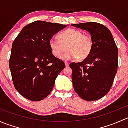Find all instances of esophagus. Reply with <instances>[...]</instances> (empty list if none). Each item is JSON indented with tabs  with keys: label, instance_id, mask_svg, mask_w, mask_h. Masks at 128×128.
Returning a JSON list of instances; mask_svg holds the SVG:
<instances>
[{
	"label": "esophagus",
	"instance_id": "esophagus-1",
	"mask_svg": "<svg viewBox=\"0 0 128 128\" xmlns=\"http://www.w3.org/2000/svg\"><path fill=\"white\" fill-rule=\"evenodd\" d=\"M64 63H65V65H66V67H68V66H69V62H67V61H65V62H64Z\"/></svg>",
	"mask_w": 128,
	"mask_h": 128
}]
</instances>
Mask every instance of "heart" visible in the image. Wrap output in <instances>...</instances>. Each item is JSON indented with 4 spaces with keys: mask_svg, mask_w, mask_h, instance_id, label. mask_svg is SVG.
Masks as SVG:
<instances>
[{
    "mask_svg": "<svg viewBox=\"0 0 128 128\" xmlns=\"http://www.w3.org/2000/svg\"><path fill=\"white\" fill-rule=\"evenodd\" d=\"M58 40L51 38L49 47L54 56L59 58L66 50L68 51L60 58L70 59L76 58L78 60L86 59L94 48V40L89 34L76 28H68L57 35Z\"/></svg>",
    "mask_w": 128,
    "mask_h": 128,
    "instance_id": "b5f03b06",
    "label": "heart"
}]
</instances>
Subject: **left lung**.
Wrapping results in <instances>:
<instances>
[{
	"instance_id": "1",
	"label": "left lung",
	"mask_w": 128,
	"mask_h": 128,
	"mask_svg": "<svg viewBox=\"0 0 128 128\" xmlns=\"http://www.w3.org/2000/svg\"><path fill=\"white\" fill-rule=\"evenodd\" d=\"M72 25L87 30L94 40L88 58L69 64L74 88L83 100H98L108 94L113 85L118 69V48L111 32L104 24L87 22Z\"/></svg>"
}]
</instances>
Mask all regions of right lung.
<instances>
[{"label": "right lung", "mask_w": 128, "mask_h": 128, "mask_svg": "<svg viewBox=\"0 0 128 128\" xmlns=\"http://www.w3.org/2000/svg\"><path fill=\"white\" fill-rule=\"evenodd\" d=\"M66 26L38 20L24 26L14 40L9 68L14 87L25 98L40 101L53 88L65 64L52 55L49 41Z\"/></svg>", "instance_id": "right-lung-1"}]
</instances>
